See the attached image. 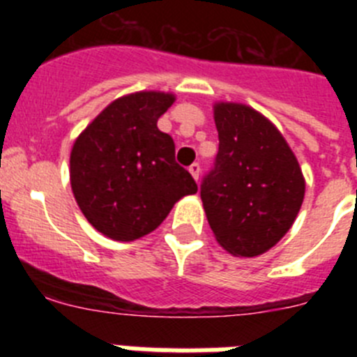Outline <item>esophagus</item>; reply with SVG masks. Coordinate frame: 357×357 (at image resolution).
Returning a JSON list of instances; mask_svg holds the SVG:
<instances>
[{
    "instance_id": "1",
    "label": "esophagus",
    "mask_w": 357,
    "mask_h": 357,
    "mask_svg": "<svg viewBox=\"0 0 357 357\" xmlns=\"http://www.w3.org/2000/svg\"><path fill=\"white\" fill-rule=\"evenodd\" d=\"M189 173H191L195 181L198 182V178H200V164H198V162L191 164V166H189Z\"/></svg>"
}]
</instances>
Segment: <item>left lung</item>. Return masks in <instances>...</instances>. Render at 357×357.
<instances>
[{"instance_id":"8db88e82","label":"left lung","mask_w":357,"mask_h":357,"mask_svg":"<svg viewBox=\"0 0 357 357\" xmlns=\"http://www.w3.org/2000/svg\"><path fill=\"white\" fill-rule=\"evenodd\" d=\"M216 162L200 197L216 241L236 257H257L291 229L305 178L279 128L243 103L216 102Z\"/></svg>"}]
</instances>
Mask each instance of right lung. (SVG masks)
I'll use <instances>...</instances> for the list:
<instances>
[{
  "mask_svg": "<svg viewBox=\"0 0 357 357\" xmlns=\"http://www.w3.org/2000/svg\"><path fill=\"white\" fill-rule=\"evenodd\" d=\"M175 94L139 91L118 98L82 130L69 157V181L87 222L114 241H134L198 191L175 162V143L157 128Z\"/></svg>",
  "mask_w": 357,
  "mask_h": 357,
  "instance_id": "obj_1",
  "label": "right lung"
}]
</instances>
